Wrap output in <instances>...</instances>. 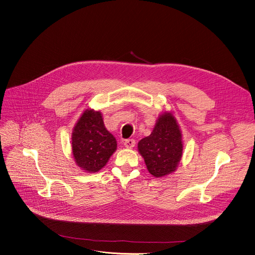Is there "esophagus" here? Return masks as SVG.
<instances>
[{"label": "esophagus", "instance_id": "1", "mask_svg": "<svg viewBox=\"0 0 255 255\" xmlns=\"http://www.w3.org/2000/svg\"><path fill=\"white\" fill-rule=\"evenodd\" d=\"M126 148H133L135 146V140L134 139H127L124 142Z\"/></svg>", "mask_w": 255, "mask_h": 255}]
</instances>
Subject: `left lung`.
<instances>
[{
  "label": "left lung",
  "instance_id": "1",
  "mask_svg": "<svg viewBox=\"0 0 255 255\" xmlns=\"http://www.w3.org/2000/svg\"><path fill=\"white\" fill-rule=\"evenodd\" d=\"M183 149L179 126L169 112L160 114L151 134L138 142V151L155 177L165 176L176 169Z\"/></svg>",
  "mask_w": 255,
  "mask_h": 255
}]
</instances>
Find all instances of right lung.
Segmentation results:
<instances>
[{"label":"right lung","instance_id":"right-lung-1","mask_svg":"<svg viewBox=\"0 0 255 255\" xmlns=\"http://www.w3.org/2000/svg\"><path fill=\"white\" fill-rule=\"evenodd\" d=\"M71 149L78 166L87 172H97L117 149L116 138L104 124L101 112L86 110L71 134Z\"/></svg>","mask_w":255,"mask_h":255}]
</instances>
